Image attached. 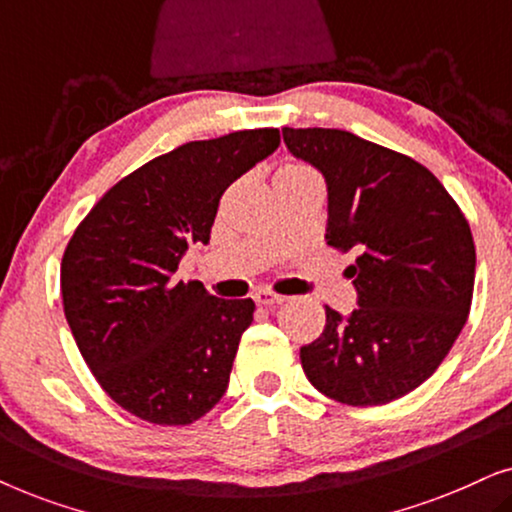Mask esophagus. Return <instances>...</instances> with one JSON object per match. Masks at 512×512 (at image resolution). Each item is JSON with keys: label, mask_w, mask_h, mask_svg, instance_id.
<instances>
[{"label": "esophagus", "mask_w": 512, "mask_h": 512, "mask_svg": "<svg viewBox=\"0 0 512 512\" xmlns=\"http://www.w3.org/2000/svg\"><path fill=\"white\" fill-rule=\"evenodd\" d=\"M254 300L258 305L263 307H272V305H282L284 303V296H279V293H272V291H256Z\"/></svg>", "instance_id": "obj_1"}]
</instances>
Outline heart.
<instances>
[{"label": "heart", "mask_w": 512, "mask_h": 512, "mask_svg": "<svg viewBox=\"0 0 512 512\" xmlns=\"http://www.w3.org/2000/svg\"><path fill=\"white\" fill-rule=\"evenodd\" d=\"M303 172H312L310 167H305L303 163H293V160H289V163H284L282 167L277 170V177H284V174H303Z\"/></svg>", "instance_id": "heart-1"}]
</instances>
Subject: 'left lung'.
<instances>
[{
  "instance_id": "left-lung-1",
  "label": "left lung",
  "mask_w": 512,
  "mask_h": 512,
  "mask_svg": "<svg viewBox=\"0 0 512 512\" xmlns=\"http://www.w3.org/2000/svg\"><path fill=\"white\" fill-rule=\"evenodd\" d=\"M293 156L324 174L326 244L354 251L345 270L359 307L326 305L324 333L300 347L307 380L333 401H396L436 373L464 328L475 244L445 186L403 153L347 130L284 128Z\"/></svg>"
}]
</instances>
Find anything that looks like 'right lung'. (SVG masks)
<instances>
[{"mask_svg":"<svg viewBox=\"0 0 512 512\" xmlns=\"http://www.w3.org/2000/svg\"><path fill=\"white\" fill-rule=\"evenodd\" d=\"M279 146L277 128L181 144L123 177L76 226L60 291L76 347L114 403L186 426L226 394L254 300L181 282L188 244L209 242L219 200Z\"/></svg>","mask_w":512,"mask_h":512,"instance_id":"obj_1","label":"right lung"}]
</instances>
